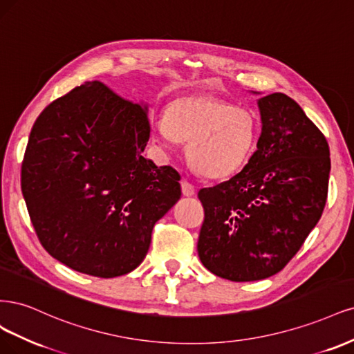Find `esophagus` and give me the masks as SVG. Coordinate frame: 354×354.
I'll return each mask as SVG.
<instances>
[{"mask_svg":"<svg viewBox=\"0 0 354 354\" xmlns=\"http://www.w3.org/2000/svg\"><path fill=\"white\" fill-rule=\"evenodd\" d=\"M180 189H182V194H184L185 197H191L196 194V188H194L192 184H189L188 180H182L180 182Z\"/></svg>","mask_w":354,"mask_h":354,"instance_id":"obj_1","label":"esophagus"}]
</instances>
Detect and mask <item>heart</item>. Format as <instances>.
Listing matches in <instances>:
<instances>
[{
    "instance_id": "1",
    "label": "heart",
    "mask_w": 354,
    "mask_h": 354,
    "mask_svg": "<svg viewBox=\"0 0 354 354\" xmlns=\"http://www.w3.org/2000/svg\"><path fill=\"white\" fill-rule=\"evenodd\" d=\"M154 141L165 150L187 144L191 166L203 176L226 179L252 158L259 138L256 113L213 97H180L165 118L151 123Z\"/></svg>"
}]
</instances>
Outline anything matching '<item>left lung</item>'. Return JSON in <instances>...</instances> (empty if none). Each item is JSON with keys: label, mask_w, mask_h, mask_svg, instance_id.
<instances>
[{"label": "left lung", "mask_w": 354, "mask_h": 354, "mask_svg": "<svg viewBox=\"0 0 354 354\" xmlns=\"http://www.w3.org/2000/svg\"><path fill=\"white\" fill-rule=\"evenodd\" d=\"M257 107L261 133L252 158L230 180L198 192V257L216 277L235 282L282 270L321 219L328 196L322 132L282 93L259 98Z\"/></svg>", "instance_id": "left-lung-1"}]
</instances>
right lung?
<instances>
[{
    "mask_svg": "<svg viewBox=\"0 0 354 354\" xmlns=\"http://www.w3.org/2000/svg\"><path fill=\"white\" fill-rule=\"evenodd\" d=\"M148 140V106L100 81L44 109L29 135L21 192L54 259L100 278L142 263L154 223L180 198L176 170L142 156Z\"/></svg>",
    "mask_w": 354,
    "mask_h": 354,
    "instance_id": "obj_1",
    "label": "right lung"
}]
</instances>
